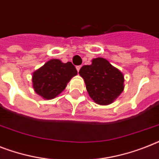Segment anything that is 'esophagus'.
Wrapping results in <instances>:
<instances>
[{
	"instance_id": "1",
	"label": "esophagus",
	"mask_w": 159,
	"mask_h": 159,
	"mask_svg": "<svg viewBox=\"0 0 159 159\" xmlns=\"http://www.w3.org/2000/svg\"><path fill=\"white\" fill-rule=\"evenodd\" d=\"M81 67H82V66H81V65H80V66H77V67H76L77 72H79V70H80V69H81Z\"/></svg>"
}]
</instances>
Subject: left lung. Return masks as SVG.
<instances>
[{
    "label": "left lung",
    "mask_w": 159,
    "mask_h": 159,
    "mask_svg": "<svg viewBox=\"0 0 159 159\" xmlns=\"http://www.w3.org/2000/svg\"><path fill=\"white\" fill-rule=\"evenodd\" d=\"M79 74L90 97L100 105L112 104L124 90L122 73L104 58L93 59L91 64L81 68Z\"/></svg>",
    "instance_id": "1"
}]
</instances>
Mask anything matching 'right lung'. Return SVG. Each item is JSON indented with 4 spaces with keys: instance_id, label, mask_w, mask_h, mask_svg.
<instances>
[{
    "instance_id": "obj_1",
    "label": "right lung",
    "mask_w": 159,
    "mask_h": 159,
    "mask_svg": "<svg viewBox=\"0 0 159 159\" xmlns=\"http://www.w3.org/2000/svg\"><path fill=\"white\" fill-rule=\"evenodd\" d=\"M77 74V69L71 62L63 63L52 59L33 72V87L41 97L52 100L66 88L67 84Z\"/></svg>"
}]
</instances>
